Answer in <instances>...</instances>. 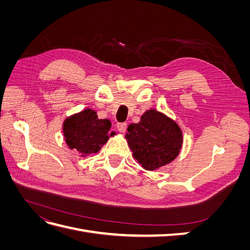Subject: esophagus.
<instances>
[{
	"instance_id": "obj_1",
	"label": "esophagus",
	"mask_w": 250,
	"mask_h": 250,
	"mask_svg": "<svg viewBox=\"0 0 250 250\" xmlns=\"http://www.w3.org/2000/svg\"><path fill=\"white\" fill-rule=\"evenodd\" d=\"M117 128H118V130H119L120 132L124 133V132L126 131L127 124H126V123H118V124H117Z\"/></svg>"
}]
</instances>
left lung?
Returning <instances> with one entry per match:
<instances>
[{
	"label": "left lung",
	"mask_w": 250,
	"mask_h": 250,
	"mask_svg": "<svg viewBox=\"0 0 250 250\" xmlns=\"http://www.w3.org/2000/svg\"><path fill=\"white\" fill-rule=\"evenodd\" d=\"M126 139L144 169L154 170L175 158L183 145V132L171 119L154 109L146 111L138 124L127 128Z\"/></svg>",
	"instance_id": "1"
}]
</instances>
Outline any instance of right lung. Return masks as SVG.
<instances>
[{
    "label": "right lung",
    "mask_w": 250,
    "mask_h": 250,
    "mask_svg": "<svg viewBox=\"0 0 250 250\" xmlns=\"http://www.w3.org/2000/svg\"><path fill=\"white\" fill-rule=\"evenodd\" d=\"M110 127V121L99 120L96 111L85 109L64 121L63 134L67 146L85 156L97 153L107 142Z\"/></svg>",
    "instance_id": "obj_1"
}]
</instances>
